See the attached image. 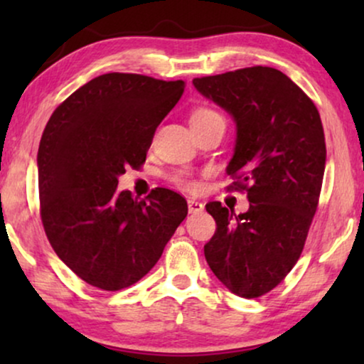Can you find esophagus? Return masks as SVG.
Here are the masks:
<instances>
[{
  "instance_id": "34e87169",
  "label": "esophagus",
  "mask_w": 364,
  "mask_h": 364,
  "mask_svg": "<svg viewBox=\"0 0 364 364\" xmlns=\"http://www.w3.org/2000/svg\"><path fill=\"white\" fill-rule=\"evenodd\" d=\"M188 212H191V213H200V212H203V203L191 198V200H188Z\"/></svg>"
}]
</instances>
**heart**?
<instances>
[{
  "instance_id": "b5f03b06",
  "label": "heart",
  "mask_w": 364,
  "mask_h": 364,
  "mask_svg": "<svg viewBox=\"0 0 364 364\" xmlns=\"http://www.w3.org/2000/svg\"><path fill=\"white\" fill-rule=\"evenodd\" d=\"M210 116H218V114L215 111H210V109H198L197 112H193L192 121H196V119H202V117H210ZM172 181H173V183H177L178 187L186 188V191H193V188L197 187L196 181H193V178L186 172L173 173Z\"/></svg>"
}]
</instances>
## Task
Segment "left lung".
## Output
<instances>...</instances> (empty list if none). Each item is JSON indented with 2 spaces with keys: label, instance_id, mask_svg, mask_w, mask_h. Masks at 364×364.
<instances>
[{
  "label": "left lung",
  "instance_id": "8db88e82",
  "mask_svg": "<svg viewBox=\"0 0 364 364\" xmlns=\"http://www.w3.org/2000/svg\"><path fill=\"white\" fill-rule=\"evenodd\" d=\"M193 86L230 114L237 141L227 173L247 191L250 208L235 215L220 202L205 208L217 230L203 253L232 293L273 290L301 255L320 198L326 146L318 109L287 74L253 66L196 77Z\"/></svg>",
  "mask_w": 364,
  "mask_h": 364
}]
</instances>
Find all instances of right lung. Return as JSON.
Here are the masks:
<instances>
[{"instance_id":"right-lung-1","label":"right lung","mask_w":364,"mask_h":364,"mask_svg":"<svg viewBox=\"0 0 364 364\" xmlns=\"http://www.w3.org/2000/svg\"><path fill=\"white\" fill-rule=\"evenodd\" d=\"M183 81L109 73L73 92L49 117L38 151L44 232L56 255L89 285L117 291L141 280L187 217L181 193L147 200L117 191L127 167L146 162Z\"/></svg>"}]
</instances>
